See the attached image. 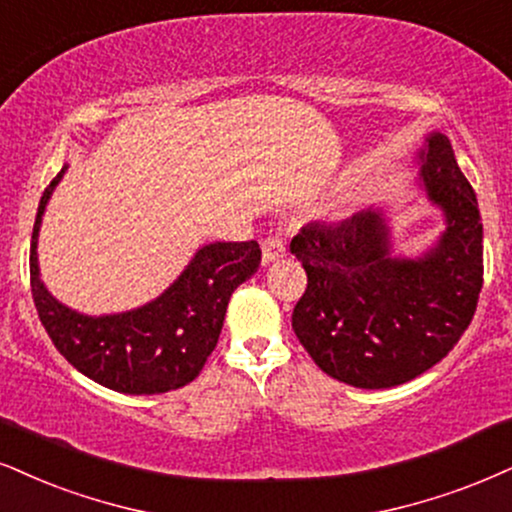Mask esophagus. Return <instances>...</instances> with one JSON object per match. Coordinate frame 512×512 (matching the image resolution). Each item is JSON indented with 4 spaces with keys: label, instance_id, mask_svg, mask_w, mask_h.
I'll return each instance as SVG.
<instances>
[{
    "label": "esophagus",
    "instance_id": "obj_1",
    "mask_svg": "<svg viewBox=\"0 0 512 512\" xmlns=\"http://www.w3.org/2000/svg\"><path fill=\"white\" fill-rule=\"evenodd\" d=\"M282 256H285V244H282L280 239H277V237L263 239V244H261V261H263V266L280 261Z\"/></svg>",
    "mask_w": 512,
    "mask_h": 512
}]
</instances>
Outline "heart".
I'll return each mask as SVG.
<instances>
[{"instance_id":"obj_1","label":"heart","mask_w":512,"mask_h":512,"mask_svg":"<svg viewBox=\"0 0 512 512\" xmlns=\"http://www.w3.org/2000/svg\"><path fill=\"white\" fill-rule=\"evenodd\" d=\"M351 206V199H344L342 201V204H339V208H337V211H346V208H349Z\"/></svg>"}]
</instances>
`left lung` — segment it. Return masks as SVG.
<instances>
[{
	"instance_id": "obj_1",
	"label": "left lung",
	"mask_w": 512,
	"mask_h": 512,
	"mask_svg": "<svg viewBox=\"0 0 512 512\" xmlns=\"http://www.w3.org/2000/svg\"><path fill=\"white\" fill-rule=\"evenodd\" d=\"M415 189L444 230L415 256L394 246L389 208L311 223L289 244L308 285L292 327L320 370L358 389H389L437 365L468 330L482 292V218L449 137L427 132Z\"/></svg>"
}]
</instances>
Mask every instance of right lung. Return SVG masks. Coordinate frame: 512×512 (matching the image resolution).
<instances>
[{
	"label": "right lung",
	"mask_w": 512,
	"mask_h": 512,
	"mask_svg": "<svg viewBox=\"0 0 512 512\" xmlns=\"http://www.w3.org/2000/svg\"><path fill=\"white\" fill-rule=\"evenodd\" d=\"M66 170L63 163L44 189L30 242V287L44 330L75 370L106 389L140 396L185 387L216 349L232 292L261 266L258 242L204 244L156 299L121 313H80L49 292L37 258L42 216Z\"/></svg>",
	"instance_id": "1"
}]
</instances>
